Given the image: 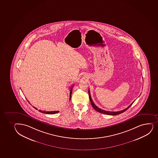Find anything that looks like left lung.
<instances>
[{
    "instance_id": "1",
    "label": "left lung",
    "mask_w": 158,
    "mask_h": 158,
    "mask_svg": "<svg viewBox=\"0 0 158 158\" xmlns=\"http://www.w3.org/2000/svg\"><path fill=\"white\" fill-rule=\"evenodd\" d=\"M88 93L89 96V98H90V102H91L92 106V107H94V109L95 110H97V112H100L101 113H103V114L109 115H118V114L122 113H123V112H125V111H126L127 110L129 109V107H131V105H132V104H133V103H134L135 101H134V102H132V103L131 104V105H129L128 107H127L126 109H124L123 110H121V111H118V112H110V111H107V110H103L100 109V108H98V106H97L95 105V104L94 103L92 100L91 97V95H90V92L89 90L88 91Z\"/></svg>"
}]
</instances>
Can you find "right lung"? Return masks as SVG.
I'll use <instances>...</instances> for the list:
<instances>
[{
    "label": "right lung",
    "instance_id": "right-lung-1",
    "mask_svg": "<svg viewBox=\"0 0 158 158\" xmlns=\"http://www.w3.org/2000/svg\"><path fill=\"white\" fill-rule=\"evenodd\" d=\"M73 85L72 87L70 88V98L69 100H70V98H71V94H72V91H73ZM29 102V101H28ZM34 107V109H35L36 110H37V109L35 108V107ZM39 112H41V113H44V114H55V113H57L58 112H60V111H51V112H47V111H45V110H39Z\"/></svg>",
    "mask_w": 158,
    "mask_h": 158
}]
</instances>
